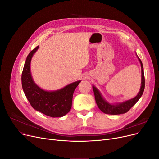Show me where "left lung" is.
I'll list each match as a JSON object with an SVG mask.
<instances>
[{
	"instance_id": "left-lung-1",
	"label": "left lung",
	"mask_w": 159,
	"mask_h": 159,
	"mask_svg": "<svg viewBox=\"0 0 159 159\" xmlns=\"http://www.w3.org/2000/svg\"><path fill=\"white\" fill-rule=\"evenodd\" d=\"M139 58V57H138ZM139 61L141 63V89L138 95L135 98H134L131 99L126 101L122 103H119L117 105H111L105 102L104 99L102 98V95L99 93V91L94 86H93V90L95 95V99L96 103H97L99 109L102 111V112L106 114L110 115H119L125 113L130 110L133 105L135 104L138 100L140 99L142 96L144 89H145V75H144V71H143V66L142 64L141 60L139 58Z\"/></svg>"
}]
</instances>
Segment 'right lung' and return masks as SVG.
<instances>
[{
    "label": "right lung",
    "mask_w": 159,
    "mask_h": 159,
    "mask_svg": "<svg viewBox=\"0 0 159 159\" xmlns=\"http://www.w3.org/2000/svg\"><path fill=\"white\" fill-rule=\"evenodd\" d=\"M39 46L28 55L22 73V86L31 106L43 114L51 117H63L68 113L72 104L74 91L81 81L68 85L55 91H46L35 84L30 74V61Z\"/></svg>",
    "instance_id": "1"
}]
</instances>
